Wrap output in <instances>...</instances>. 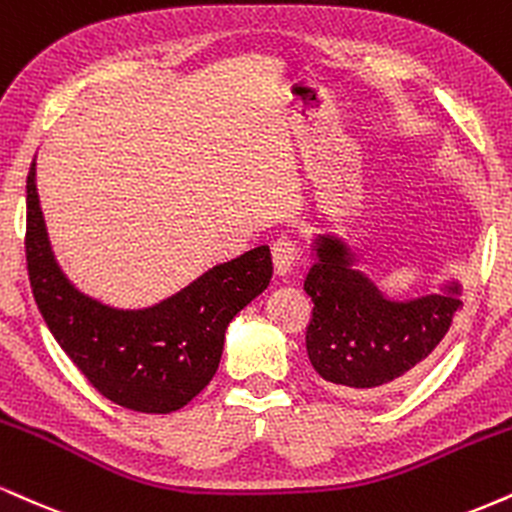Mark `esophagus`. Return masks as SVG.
<instances>
[{"instance_id":"34e87169","label":"esophagus","mask_w":512,"mask_h":512,"mask_svg":"<svg viewBox=\"0 0 512 512\" xmlns=\"http://www.w3.org/2000/svg\"><path fill=\"white\" fill-rule=\"evenodd\" d=\"M300 257V248L298 243L291 238H279L274 240L272 245V260H274V272L276 276H286L291 272V267L295 264V260Z\"/></svg>"}]
</instances>
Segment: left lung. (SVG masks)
<instances>
[{"label":"left lung","mask_w":512,"mask_h":512,"mask_svg":"<svg viewBox=\"0 0 512 512\" xmlns=\"http://www.w3.org/2000/svg\"><path fill=\"white\" fill-rule=\"evenodd\" d=\"M312 250L305 293L315 307L305 334L307 357L319 377L350 396L386 389L422 365L463 307L460 281L420 298H386L353 267L355 252L334 233H319Z\"/></svg>","instance_id":"obj_1"}]
</instances>
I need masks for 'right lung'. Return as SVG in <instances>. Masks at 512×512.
<instances>
[{
	"instance_id": "1",
	"label": "right lung",
	"mask_w": 512,
	"mask_h": 512,
	"mask_svg": "<svg viewBox=\"0 0 512 512\" xmlns=\"http://www.w3.org/2000/svg\"><path fill=\"white\" fill-rule=\"evenodd\" d=\"M26 262L42 319L85 379L121 408L166 415L212 381L226 326L272 279L267 245L217 264L143 310H119L80 293L54 260L35 186L26 181Z\"/></svg>"
}]
</instances>
